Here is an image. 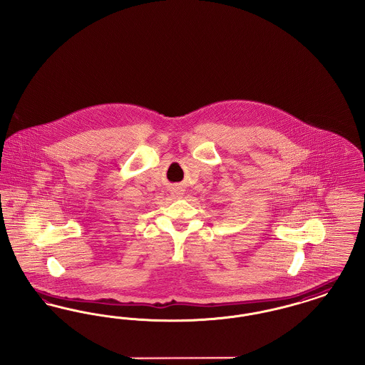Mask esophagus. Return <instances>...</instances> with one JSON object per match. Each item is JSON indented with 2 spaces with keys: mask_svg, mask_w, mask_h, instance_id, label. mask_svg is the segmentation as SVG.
Returning <instances> with one entry per match:
<instances>
[{
  "mask_svg": "<svg viewBox=\"0 0 365 365\" xmlns=\"http://www.w3.org/2000/svg\"><path fill=\"white\" fill-rule=\"evenodd\" d=\"M174 192H175V195H176V197H180V195H182V194H183V192H182V190H180V189H176V190H175Z\"/></svg>",
  "mask_w": 365,
  "mask_h": 365,
  "instance_id": "obj_1",
  "label": "esophagus"
}]
</instances>
